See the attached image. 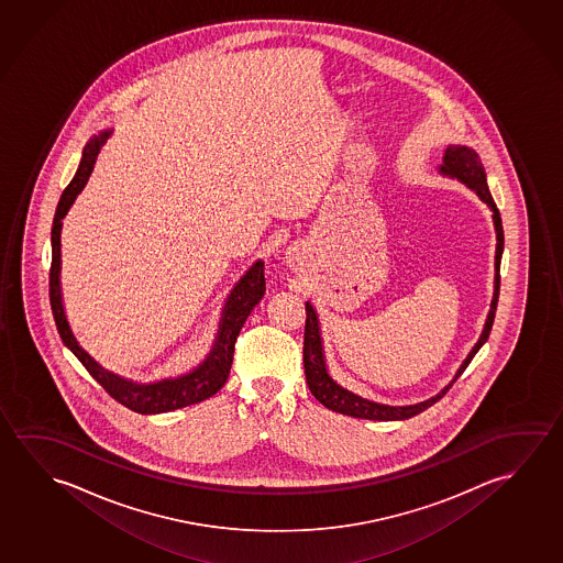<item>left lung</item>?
<instances>
[{
  "label": "left lung",
  "instance_id": "left-lung-1",
  "mask_svg": "<svg viewBox=\"0 0 563 563\" xmlns=\"http://www.w3.org/2000/svg\"><path fill=\"white\" fill-rule=\"evenodd\" d=\"M442 174L454 176V178L462 179L465 186L482 197L487 206L492 207L493 221H495V231H497V254H495V294H493L492 311L487 314V322L482 332V339L477 340V344L473 346L470 356L465 357L464 364L457 369L454 382L464 374L465 367L470 366L473 356L477 354V350L482 349L483 344L489 339L492 334L493 321H495V311H497V301H499V287H500V256H503V246H505V234H503V223H500V213L495 201H493L492 191L487 188V178H485V170H483L482 162L477 158V154L467 148V146H448L446 154H444V164L440 166ZM305 311H307V321H305V336H303V366L305 377H307V385L311 389L312 395L317 401L322 402L327 409L334 412H342L349 415L354 419L367 420H405L411 419L419 412L427 411L434 402L440 401L452 384L438 393L437 397H432L429 401L419 402V405H409V407H389V405H379V402L367 401L357 397L354 393L342 389L339 384H334L331 375L327 374V366H324V356H322L321 334H319V321H317V312L312 309L311 303H305Z\"/></svg>",
  "mask_w": 563,
  "mask_h": 563
}]
</instances>
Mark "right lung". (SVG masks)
<instances>
[{
  "label": "right lung",
  "mask_w": 563,
  "mask_h": 563,
  "mask_svg": "<svg viewBox=\"0 0 563 563\" xmlns=\"http://www.w3.org/2000/svg\"><path fill=\"white\" fill-rule=\"evenodd\" d=\"M106 136V134H103ZM103 139H93L81 156L80 166L76 176L60 196L56 213L53 219V262H51V274H48V295H51V309H53L54 322L64 344L74 352V356L80 360L84 367L90 372L91 377L98 382L115 401L125 405L126 409L141 415H156V412H168L206 401L211 395L223 387L232 366V354H234V342L241 332L242 324L249 319L252 309L260 303V299L266 294V277H264V264L256 262L251 272L242 277L241 284L234 287L229 303L224 307L221 331L214 342V349L201 366L194 369L191 374L181 375L178 379H166L161 384L139 385L126 382L119 375L111 374L108 369L99 366L98 362L78 346V342L71 334L66 314L63 309V297H60V227L66 211L70 209L71 201L80 194L81 188L90 178L93 170V162L98 158L99 146Z\"/></svg>",
  "instance_id": "right-lung-1"
}]
</instances>
